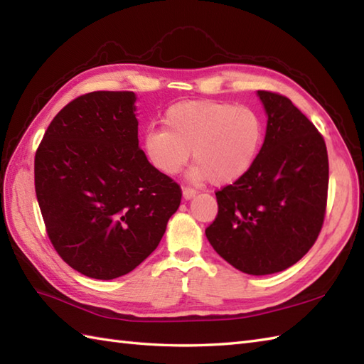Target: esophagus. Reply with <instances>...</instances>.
<instances>
[{
  "mask_svg": "<svg viewBox=\"0 0 364 364\" xmlns=\"http://www.w3.org/2000/svg\"><path fill=\"white\" fill-rule=\"evenodd\" d=\"M197 191L196 189H191V188H183V198L184 200H191L192 197H196Z\"/></svg>",
  "mask_w": 364,
  "mask_h": 364,
  "instance_id": "34e87169",
  "label": "esophagus"
}]
</instances>
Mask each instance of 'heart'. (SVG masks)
Segmentation results:
<instances>
[{
	"label": "heart",
	"instance_id": "b5f03b06",
	"mask_svg": "<svg viewBox=\"0 0 364 364\" xmlns=\"http://www.w3.org/2000/svg\"><path fill=\"white\" fill-rule=\"evenodd\" d=\"M264 123L249 106L214 100L175 103L164 114V128H149L142 150L150 164L164 175L196 164L188 178L194 183L211 180L218 186L242 178L258 159Z\"/></svg>",
	"mask_w": 364,
	"mask_h": 364
}]
</instances>
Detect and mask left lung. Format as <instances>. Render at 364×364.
<instances>
[{
    "mask_svg": "<svg viewBox=\"0 0 364 364\" xmlns=\"http://www.w3.org/2000/svg\"><path fill=\"white\" fill-rule=\"evenodd\" d=\"M267 115L258 159L215 192L218 218L206 228L213 249L250 275L277 274L311 249L323 223L328 156L323 137L289 98L258 90Z\"/></svg>",
    "mask_w": 364,
    "mask_h": 364,
    "instance_id": "left-lung-1",
    "label": "left lung"
}]
</instances>
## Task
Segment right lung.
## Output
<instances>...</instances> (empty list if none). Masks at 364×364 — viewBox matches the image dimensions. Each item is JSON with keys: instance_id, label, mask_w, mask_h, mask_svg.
Instances as JSON below:
<instances>
[{"instance_id": "1", "label": "right lung", "mask_w": 364, "mask_h": 364, "mask_svg": "<svg viewBox=\"0 0 364 364\" xmlns=\"http://www.w3.org/2000/svg\"><path fill=\"white\" fill-rule=\"evenodd\" d=\"M134 92L98 90L58 112L34 159L50 241L80 274L112 280L156 249L181 189L139 149Z\"/></svg>"}]
</instances>
